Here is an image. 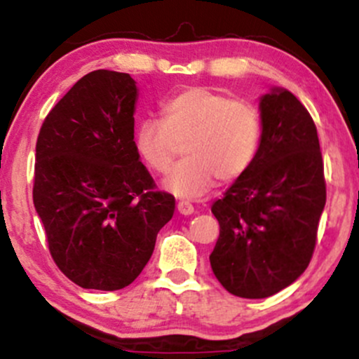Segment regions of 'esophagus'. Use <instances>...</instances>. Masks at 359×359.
<instances>
[{"instance_id":"esophagus-1","label":"esophagus","mask_w":359,"mask_h":359,"mask_svg":"<svg viewBox=\"0 0 359 359\" xmlns=\"http://www.w3.org/2000/svg\"><path fill=\"white\" fill-rule=\"evenodd\" d=\"M178 210H180V214H183V215H191L195 212V207L191 205V203L188 202V200H180V202H178Z\"/></svg>"}]
</instances>
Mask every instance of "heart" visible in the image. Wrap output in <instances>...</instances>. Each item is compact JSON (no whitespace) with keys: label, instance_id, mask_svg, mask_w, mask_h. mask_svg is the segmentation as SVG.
<instances>
[{"label":"heart","instance_id":"obj_1","mask_svg":"<svg viewBox=\"0 0 359 359\" xmlns=\"http://www.w3.org/2000/svg\"><path fill=\"white\" fill-rule=\"evenodd\" d=\"M264 123L255 104L209 87H187L161 104V119H145L135 145L145 164L168 172L184 144V156L165 178V188L183 198L209 194L217 180L241 178L255 163Z\"/></svg>","mask_w":359,"mask_h":359}]
</instances>
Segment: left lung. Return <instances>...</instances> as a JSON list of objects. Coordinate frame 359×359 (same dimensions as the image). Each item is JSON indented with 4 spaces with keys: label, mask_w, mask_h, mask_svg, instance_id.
Wrapping results in <instances>:
<instances>
[{
    "label": "left lung",
    "mask_w": 359,
    "mask_h": 359,
    "mask_svg": "<svg viewBox=\"0 0 359 359\" xmlns=\"http://www.w3.org/2000/svg\"><path fill=\"white\" fill-rule=\"evenodd\" d=\"M264 123L252 168L212 203L219 238L210 267L231 294L260 299L306 271L327 188L317 126L289 90L260 101Z\"/></svg>",
    "instance_id": "obj_1"
}]
</instances>
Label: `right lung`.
<instances>
[{
    "label": "right lung",
    "mask_w": 359,
    "mask_h": 359,
    "mask_svg": "<svg viewBox=\"0 0 359 359\" xmlns=\"http://www.w3.org/2000/svg\"><path fill=\"white\" fill-rule=\"evenodd\" d=\"M137 86L128 73L95 70L49 111L36 144L34 207L49 253L83 289L133 283L175 214L135 145Z\"/></svg>",
    "instance_id": "obj_1"
}]
</instances>
